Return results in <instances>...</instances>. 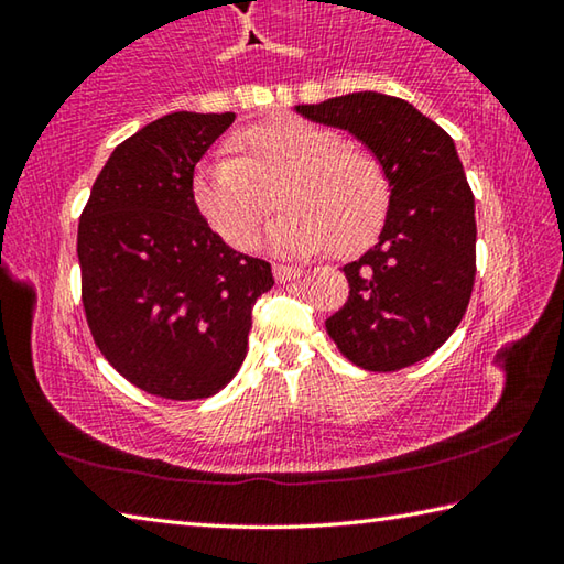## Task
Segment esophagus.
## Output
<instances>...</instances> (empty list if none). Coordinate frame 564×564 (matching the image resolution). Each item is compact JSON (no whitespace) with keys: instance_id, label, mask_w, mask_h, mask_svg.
<instances>
[{"instance_id":"esophagus-1","label":"esophagus","mask_w":564,"mask_h":564,"mask_svg":"<svg viewBox=\"0 0 564 564\" xmlns=\"http://www.w3.org/2000/svg\"><path fill=\"white\" fill-rule=\"evenodd\" d=\"M273 275H275V281H279V283H289V281L301 279V275H303V269H299V265L273 263Z\"/></svg>"}]
</instances>
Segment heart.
I'll use <instances>...</instances> for the list:
<instances>
[{"mask_svg":"<svg viewBox=\"0 0 564 564\" xmlns=\"http://www.w3.org/2000/svg\"><path fill=\"white\" fill-rule=\"evenodd\" d=\"M279 185L285 214L271 226V246L281 253L330 246L358 253L376 241L390 208V181L376 154L293 113L238 129L226 151L196 169L194 198L228 246L251 251Z\"/></svg>","mask_w":564,"mask_h":564,"instance_id":"b5f03b06","label":"heart"}]
</instances>
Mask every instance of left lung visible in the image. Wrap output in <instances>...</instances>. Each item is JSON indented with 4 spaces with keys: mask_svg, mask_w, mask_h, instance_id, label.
I'll return each instance as SVG.
<instances>
[{
    "mask_svg": "<svg viewBox=\"0 0 564 564\" xmlns=\"http://www.w3.org/2000/svg\"><path fill=\"white\" fill-rule=\"evenodd\" d=\"M295 111L352 133L390 181L378 243L343 265L350 295L326 321L328 336L366 370L413 366L451 338L475 283V198L455 141L413 104L378 91Z\"/></svg>",
    "mask_w": 564,
    "mask_h": 564,
    "instance_id": "8db88e82",
    "label": "left lung"
}]
</instances>
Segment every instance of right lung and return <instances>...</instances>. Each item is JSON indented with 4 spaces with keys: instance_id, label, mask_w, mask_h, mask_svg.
<instances>
[{
    "instance_id": "1",
    "label": "right lung",
    "mask_w": 564,
    "mask_h": 564,
    "mask_svg": "<svg viewBox=\"0 0 564 564\" xmlns=\"http://www.w3.org/2000/svg\"><path fill=\"white\" fill-rule=\"evenodd\" d=\"M234 111H174L111 151L79 218L82 301L101 356L151 395L231 383L271 263L234 251L194 198V169Z\"/></svg>"
}]
</instances>
